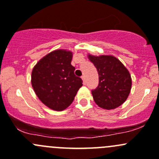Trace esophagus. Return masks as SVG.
Masks as SVG:
<instances>
[{
	"label": "esophagus",
	"instance_id": "1",
	"mask_svg": "<svg viewBox=\"0 0 159 159\" xmlns=\"http://www.w3.org/2000/svg\"><path fill=\"white\" fill-rule=\"evenodd\" d=\"M81 79L83 80V82H84V84H85L86 80H85V76H84V75H82V76H81Z\"/></svg>",
	"mask_w": 159,
	"mask_h": 159
}]
</instances>
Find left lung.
Wrapping results in <instances>:
<instances>
[{"instance_id": "obj_1", "label": "left lung", "mask_w": 159, "mask_h": 159, "mask_svg": "<svg viewBox=\"0 0 159 159\" xmlns=\"http://www.w3.org/2000/svg\"><path fill=\"white\" fill-rule=\"evenodd\" d=\"M89 58L97 68L99 76L98 85L91 91L94 101L104 109L118 108L125 102L131 91L129 71L114 56L89 54Z\"/></svg>"}]
</instances>
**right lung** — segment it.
<instances>
[{
    "label": "right lung",
    "instance_id": "1",
    "mask_svg": "<svg viewBox=\"0 0 159 159\" xmlns=\"http://www.w3.org/2000/svg\"><path fill=\"white\" fill-rule=\"evenodd\" d=\"M72 52L56 50L41 58L34 67L31 84L35 94L51 109L63 111L72 103L82 86L70 65Z\"/></svg>",
    "mask_w": 159,
    "mask_h": 159
}]
</instances>
